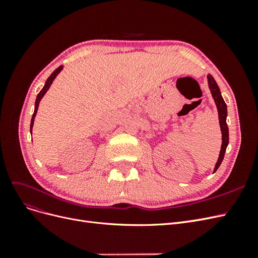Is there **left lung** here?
Returning <instances> with one entry per match:
<instances>
[{"label": "left lung", "instance_id": "8db88e82", "mask_svg": "<svg viewBox=\"0 0 258 258\" xmlns=\"http://www.w3.org/2000/svg\"><path fill=\"white\" fill-rule=\"evenodd\" d=\"M208 82H209V88L211 90V93H212V97L215 101V104L217 107V112H218V119H220V126L222 130V147H221V152L220 156H218L217 162L214 168V172L218 169V167L221 166V163L224 159V155L226 152V148H227L228 142H229V132H228V126L227 122H226V117H227V105H226L225 101L221 95V90L218 88V86L213 79V76L209 74L208 75Z\"/></svg>", "mask_w": 258, "mask_h": 258}]
</instances>
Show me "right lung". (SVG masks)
<instances>
[{
	"label": "right lung",
	"instance_id": "right-lung-1",
	"mask_svg": "<svg viewBox=\"0 0 258 258\" xmlns=\"http://www.w3.org/2000/svg\"><path fill=\"white\" fill-rule=\"evenodd\" d=\"M62 69H63V67L60 66L58 69L54 70V71L51 73V75H50V76L48 77V79H47V81H46V83H45V85H44L43 89L40 91V93H38L37 97H36V100H35V107H34V113H33V115H32V119H31V124H30V132H31V134H32V128H33V123H34V118H35V115H36V113H37V108H38V104H40V101L42 100V98L44 97L45 93L47 92V90L49 89L50 85L52 84L53 80L56 79V76L61 72V70H62Z\"/></svg>",
	"mask_w": 258,
	"mask_h": 258
}]
</instances>
